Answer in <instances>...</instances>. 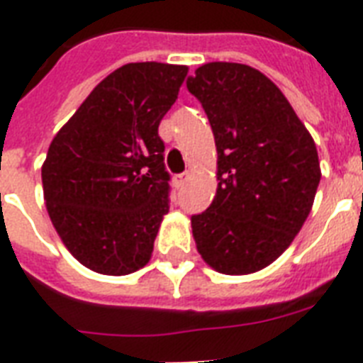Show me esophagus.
I'll return each instance as SVG.
<instances>
[{
    "mask_svg": "<svg viewBox=\"0 0 363 363\" xmlns=\"http://www.w3.org/2000/svg\"><path fill=\"white\" fill-rule=\"evenodd\" d=\"M190 177L192 175H190V173L186 171V173H181V175L177 177V181H179V184H186V182L190 181Z\"/></svg>",
    "mask_w": 363,
    "mask_h": 363,
    "instance_id": "1",
    "label": "esophagus"
}]
</instances>
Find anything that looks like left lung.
I'll return each mask as SVG.
<instances>
[{
  "mask_svg": "<svg viewBox=\"0 0 363 363\" xmlns=\"http://www.w3.org/2000/svg\"><path fill=\"white\" fill-rule=\"evenodd\" d=\"M216 145V196L192 216L201 258L224 275H248L281 256L315 201L320 162L284 94L250 65L211 62L188 77Z\"/></svg>",
  "mask_w": 363,
  "mask_h": 363,
  "instance_id": "obj_1",
  "label": "left lung"
}]
</instances>
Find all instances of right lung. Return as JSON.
I'll return each mask as SVG.
<instances>
[{
  "instance_id": "1",
  "label": "right lung",
  "mask_w": 363,
  "mask_h": 363,
  "mask_svg": "<svg viewBox=\"0 0 363 363\" xmlns=\"http://www.w3.org/2000/svg\"><path fill=\"white\" fill-rule=\"evenodd\" d=\"M186 65L125 64L94 88L50 143L41 167L52 226L84 267L130 275L148 264L169 211L158 125Z\"/></svg>"
}]
</instances>
